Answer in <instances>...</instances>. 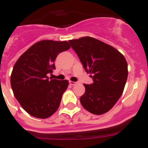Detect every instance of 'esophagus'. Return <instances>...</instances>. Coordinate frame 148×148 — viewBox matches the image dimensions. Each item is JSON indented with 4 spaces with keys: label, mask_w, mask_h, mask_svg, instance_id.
<instances>
[{
    "label": "esophagus",
    "mask_w": 148,
    "mask_h": 148,
    "mask_svg": "<svg viewBox=\"0 0 148 148\" xmlns=\"http://www.w3.org/2000/svg\"><path fill=\"white\" fill-rule=\"evenodd\" d=\"M69 83H70V85H75V84H76V82H71V81H70V82H69Z\"/></svg>",
    "instance_id": "34e87169"
}]
</instances>
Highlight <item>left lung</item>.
<instances>
[{
  "mask_svg": "<svg viewBox=\"0 0 148 148\" xmlns=\"http://www.w3.org/2000/svg\"><path fill=\"white\" fill-rule=\"evenodd\" d=\"M92 84H84L85 92L80 102L90 113L109 111L121 97L127 78V64L114 47L91 37L69 40Z\"/></svg>",
  "mask_w": 148,
  "mask_h": 148,
  "instance_id": "1",
  "label": "left lung"
}]
</instances>
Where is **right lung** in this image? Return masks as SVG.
Masks as SVG:
<instances>
[{
  "mask_svg": "<svg viewBox=\"0 0 148 148\" xmlns=\"http://www.w3.org/2000/svg\"><path fill=\"white\" fill-rule=\"evenodd\" d=\"M70 47L67 41L40 40L15 63L10 78L12 89L23 109L31 116L48 118L59 108L69 83L49 79L47 74L56 70L54 61L58 55Z\"/></svg>",
  "mask_w": 148,
  "mask_h": 148,
  "instance_id": "obj_1",
  "label": "right lung"
}]
</instances>
